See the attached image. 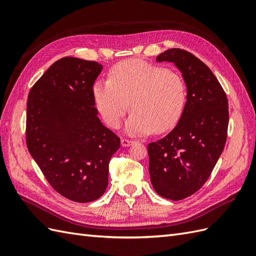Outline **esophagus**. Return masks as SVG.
Wrapping results in <instances>:
<instances>
[{
  "instance_id": "1",
  "label": "esophagus",
  "mask_w": 256,
  "mask_h": 256,
  "mask_svg": "<svg viewBox=\"0 0 256 256\" xmlns=\"http://www.w3.org/2000/svg\"><path fill=\"white\" fill-rule=\"evenodd\" d=\"M132 143H134V141L128 140V138H122V140H120V144H122V147H128Z\"/></svg>"
}]
</instances>
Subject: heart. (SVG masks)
<instances>
[{
	"label": "heart",
	"mask_w": 256,
	"mask_h": 256,
	"mask_svg": "<svg viewBox=\"0 0 256 256\" xmlns=\"http://www.w3.org/2000/svg\"><path fill=\"white\" fill-rule=\"evenodd\" d=\"M92 98L111 128L120 126L130 104L132 113L125 124L128 134L144 136L152 131L164 134L180 118L186 85L182 76L174 70L130 60L113 66L109 80L94 84Z\"/></svg>",
	"instance_id": "heart-1"
}]
</instances>
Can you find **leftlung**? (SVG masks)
<instances>
[{"instance_id":"left-lung-1","label":"left lung","mask_w":256,"mask_h":256,"mask_svg":"<svg viewBox=\"0 0 256 256\" xmlns=\"http://www.w3.org/2000/svg\"><path fill=\"white\" fill-rule=\"evenodd\" d=\"M156 60L174 63L187 86V102L176 127L147 146L154 191L180 200L200 189L221 156L228 136V102L212 72L192 53L174 48Z\"/></svg>"}]
</instances>
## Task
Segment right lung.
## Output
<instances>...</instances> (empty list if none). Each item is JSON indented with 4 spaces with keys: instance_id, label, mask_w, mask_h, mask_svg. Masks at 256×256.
Returning a JSON list of instances; mask_svg holds the SVG:
<instances>
[{
    "instance_id": "obj_1",
    "label": "right lung",
    "mask_w": 256,
    "mask_h": 256,
    "mask_svg": "<svg viewBox=\"0 0 256 256\" xmlns=\"http://www.w3.org/2000/svg\"><path fill=\"white\" fill-rule=\"evenodd\" d=\"M102 70L97 62L66 56L53 63L33 88L26 106V145L46 180L78 203L102 196L109 164L120 140L104 126L92 98Z\"/></svg>"
}]
</instances>
